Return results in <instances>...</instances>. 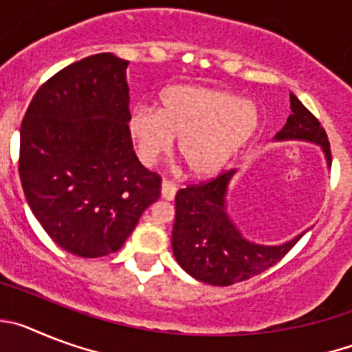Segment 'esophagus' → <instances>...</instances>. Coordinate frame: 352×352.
Segmentation results:
<instances>
[{
	"label": "esophagus",
	"instance_id": "1",
	"mask_svg": "<svg viewBox=\"0 0 352 352\" xmlns=\"http://www.w3.org/2000/svg\"><path fill=\"white\" fill-rule=\"evenodd\" d=\"M176 192H178V186L174 185L173 182H167V179L162 182V197L167 199V201H173L176 197Z\"/></svg>",
	"mask_w": 352,
	"mask_h": 352
}]
</instances>
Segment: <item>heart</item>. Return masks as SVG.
Returning a JSON list of instances; mask_svg holds the SVG:
<instances>
[{
  "label": "heart",
  "mask_w": 352,
  "mask_h": 352,
  "mask_svg": "<svg viewBox=\"0 0 352 352\" xmlns=\"http://www.w3.org/2000/svg\"><path fill=\"white\" fill-rule=\"evenodd\" d=\"M256 104L231 91L201 86H170L160 95V107L138 105L129 116V132L139 160L155 166L173 151L195 178L219 173L257 132Z\"/></svg>",
  "instance_id": "obj_1"
}]
</instances>
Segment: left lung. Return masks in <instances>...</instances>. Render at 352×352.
Returning a JSON list of instances; mask_svg holds the SVG:
<instances>
[{
	"mask_svg": "<svg viewBox=\"0 0 352 352\" xmlns=\"http://www.w3.org/2000/svg\"><path fill=\"white\" fill-rule=\"evenodd\" d=\"M291 111L276 139H305L321 144L331 162L328 135L319 120L291 93ZM234 170L188 185L176 194L173 252L188 275L210 285H232L266 272L287 256L298 238L280 247L254 245L239 234L226 214L227 183Z\"/></svg>",
	"mask_w": 352,
	"mask_h": 352,
	"instance_id": "1",
	"label": "left lung"
}]
</instances>
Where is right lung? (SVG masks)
<instances>
[{
	"instance_id": "right-lung-1",
	"label": "right lung",
	"mask_w": 352,
	"mask_h": 352,
	"mask_svg": "<svg viewBox=\"0 0 352 352\" xmlns=\"http://www.w3.org/2000/svg\"><path fill=\"white\" fill-rule=\"evenodd\" d=\"M126 67L111 52L68 65L40 86L21 123L26 201L43 231L74 256L120 250L160 197V174L133 151Z\"/></svg>"
}]
</instances>
